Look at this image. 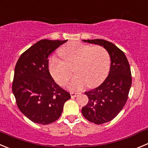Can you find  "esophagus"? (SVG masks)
I'll use <instances>...</instances> for the list:
<instances>
[{
  "label": "esophagus",
  "mask_w": 148,
  "mask_h": 148,
  "mask_svg": "<svg viewBox=\"0 0 148 148\" xmlns=\"http://www.w3.org/2000/svg\"><path fill=\"white\" fill-rule=\"evenodd\" d=\"M70 94H71V97H77V96L79 94V93H73V92H71Z\"/></svg>",
  "instance_id": "34e87169"
}]
</instances>
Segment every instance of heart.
Listing matches in <instances>:
<instances>
[{"instance_id": "obj_1", "label": "heart", "mask_w": 148, "mask_h": 148, "mask_svg": "<svg viewBox=\"0 0 148 148\" xmlns=\"http://www.w3.org/2000/svg\"><path fill=\"white\" fill-rule=\"evenodd\" d=\"M62 60L52 57L49 61L51 75L59 85L64 86L71 77L70 68H74L76 75L69 82L68 88L78 90L85 85L95 88L104 81L110 69V56L103 47L69 43L60 49Z\"/></svg>"}]
</instances>
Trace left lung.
<instances>
[{"label":"left lung","instance_id":"8db88e82","mask_svg":"<svg viewBox=\"0 0 148 148\" xmlns=\"http://www.w3.org/2000/svg\"><path fill=\"white\" fill-rule=\"evenodd\" d=\"M83 41L104 47L111 60L108 77L98 88L85 92L89 100L82 109L88 121L100 125L114 119L125 106L132 82L130 66L124 52L112 43L103 39Z\"/></svg>","mask_w":148,"mask_h":148}]
</instances>
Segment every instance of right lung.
<instances>
[{"instance_id": "obj_1", "label": "right lung", "mask_w": 148, "mask_h": 148, "mask_svg": "<svg viewBox=\"0 0 148 148\" xmlns=\"http://www.w3.org/2000/svg\"><path fill=\"white\" fill-rule=\"evenodd\" d=\"M68 40L42 39L23 52L15 66L12 92L18 108L29 120L47 125L60 118L70 93L56 84L49 71V58Z\"/></svg>"}]
</instances>
